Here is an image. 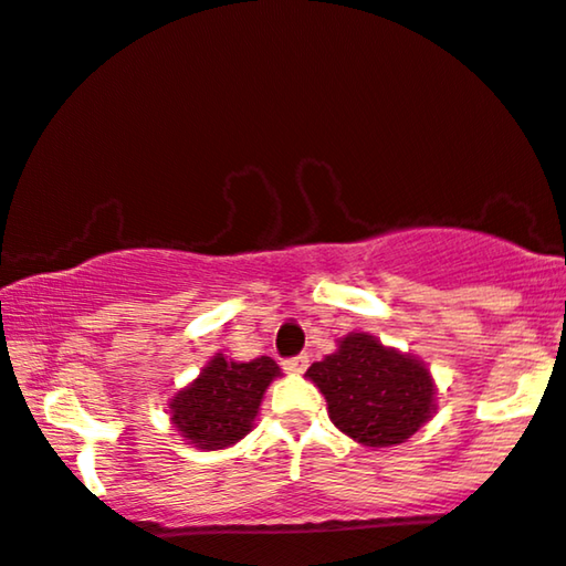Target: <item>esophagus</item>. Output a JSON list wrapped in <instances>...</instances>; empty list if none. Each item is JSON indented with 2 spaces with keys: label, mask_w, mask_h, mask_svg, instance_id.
I'll return each instance as SVG.
<instances>
[{
  "label": "esophagus",
  "mask_w": 566,
  "mask_h": 566,
  "mask_svg": "<svg viewBox=\"0 0 566 566\" xmlns=\"http://www.w3.org/2000/svg\"><path fill=\"white\" fill-rule=\"evenodd\" d=\"M284 370L290 375H300L307 370V357L305 354H300V357H292V359H284Z\"/></svg>",
  "instance_id": "esophagus-1"
}]
</instances>
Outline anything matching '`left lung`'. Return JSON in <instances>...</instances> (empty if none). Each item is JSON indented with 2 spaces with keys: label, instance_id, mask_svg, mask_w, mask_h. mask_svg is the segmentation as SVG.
<instances>
[{
  "label": "left lung",
  "instance_id": "8db88e82",
  "mask_svg": "<svg viewBox=\"0 0 566 566\" xmlns=\"http://www.w3.org/2000/svg\"><path fill=\"white\" fill-rule=\"evenodd\" d=\"M305 378L326 398L338 432L365 448L401 446L437 413V386L424 361L367 331L338 338L336 352L313 361Z\"/></svg>",
  "mask_w": 566,
  "mask_h": 566
}]
</instances>
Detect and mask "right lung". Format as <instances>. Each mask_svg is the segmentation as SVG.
Wrapping results in <instances>:
<instances>
[{
	"mask_svg": "<svg viewBox=\"0 0 566 566\" xmlns=\"http://www.w3.org/2000/svg\"><path fill=\"white\" fill-rule=\"evenodd\" d=\"M282 370L271 357L251 361L214 354L199 378L180 388L168 401V413L186 446L196 450H224L251 432L271 380Z\"/></svg>",
	"mask_w": 566,
	"mask_h": 566,
	"instance_id": "add662e5",
	"label": "right lung"
}]
</instances>
